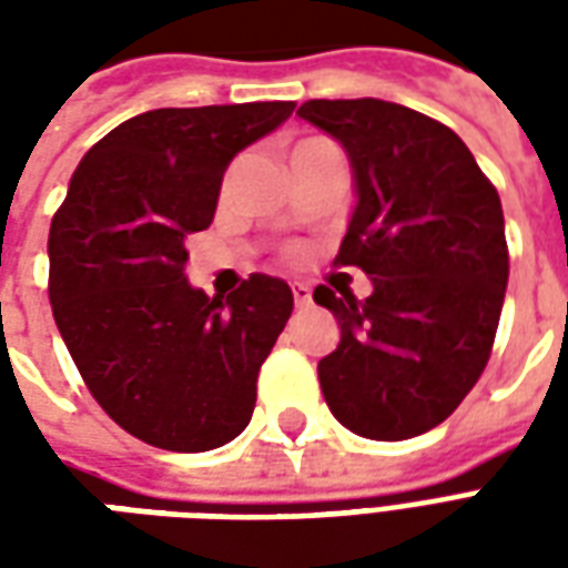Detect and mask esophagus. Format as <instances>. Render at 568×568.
Here are the masks:
<instances>
[{
	"mask_svg": "<svg viewBox=\"0 0 568 568\" xmlns=\"http://www.w3.org/2000/svg\"><path fill=\"white\" fill-rule=\"evenodd\" d=\"M292 295H295L297 307H307L310 297H313V288L307 283H292Z\"/></svg>",
	"mask_w": 568,
	"mask_h": 568,
	"instance_id": "1",
	"label": "esophagus"
}]
</instances>
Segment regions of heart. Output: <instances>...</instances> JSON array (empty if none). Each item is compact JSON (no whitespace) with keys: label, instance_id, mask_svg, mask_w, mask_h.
I'll return each mask as SVG.
<instances>
[{"label":"heart","instance_id":"b5f03b06","mask_svg":"<svg viewBox=\"0 0 568 568\" xmlns=\"http://www.w3.org/2000/svg\"><path fill=\"white\" fill-rule=\"evenodd\" d=\"M301 145H307V142H301ZM301 145H297V149H301Z\"/></svg>","mask_w":568,"mask_h":568}]
</instances>
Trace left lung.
<instances>
[{"label":"left lung","instance_id":"obj_1","mask_svg":"<svg viewBox=\"0 0 568 568\" xmlns=\"http://www.w3.org/2000/svg\"><path fill=\"white\" fill-rule=\"evenodd\" d=\"M353 166L356 206L337 264L368 273L365 301L316 285L341 344L320 362L325 405L371 440H405L450 417L487 368L508 285L501 200L465 142L386 100H310Z\"/></svg>","mask_w":568,"mask_h":568}]
</instances>
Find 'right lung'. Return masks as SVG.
I'll use <instances>...</instances> for the list:
<instances>
[{
    "label": "right lung",
    "mask_w": 568,
    "mask_h": 568,
    "mask_svg": "<svg viewBox=\"0 0 568 568\" xmlns=\"http://www.w3.org/2000/svg\"><path fill=\"white\" fill-rule=\"evenodd\" d=\"M292 112L276 100L130 118L81 158L51 222L60 337L100 407L151 447L215 450L252 419L295 297L267 273L210 297L187 283L185 240L212 224L236 154Z\"/></svg>",
    "instance_id": "add662e5"
}]
</instances>
